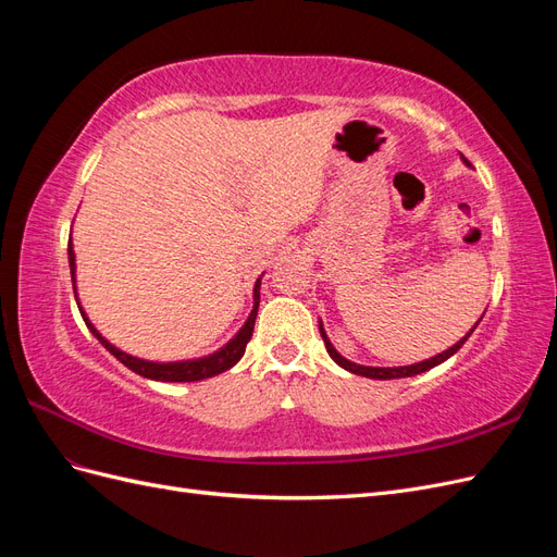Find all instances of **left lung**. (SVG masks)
Returning <instances> with one entry per match:
<instances>
[{
  "label": "left lung",
  "mask_w": 557,
  "mask_h": 557,
  "mask_svg": "<svg viewBox=\"0 0 557 557\" xmlns=\"http://www.w3.org/2000/svg\"><path fill=\"white\" fill-rule=\"evenodd\" d=\"M465 162H467V158H462ZM469 164V162H467ZM481 323V320H479ZM476 323V325H479ZM476 325L471 327L462 339L455 344V346H450L448 350H444V352H440V356H434V358H430V360H425V362H416V364H409V367H364V364H356V362H350V360H346V358H342L339 352L334 350V346L330 344V339H327V334H325V330H323V325H318V330H320V336H323V342H325V348H327V352H330V358L339 364V367H344V369H348V372H352V374H358V376H367V379H379V381H391V379H407V376H416V374H423V372H428V369H432V367H436V364H442L444 360H448L453 352H458L460 348H462V344L469 339V334L476 330Z\"/></svg>",
  "instance_id": "obj_1"
}]
</instances>
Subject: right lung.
I'll use <instances>...</instances> for the list:
<instances>
[{
    "label": "right lung",
    "mask_w": 557,
    "mask_h": 557,
    "mask_svg": "<svg viewBox=\"0 0 557 557\" xmlns=\"http://www.w3.org/2000/svg\"><path fill=\"white\" fill-rule=\"evenodd\" d=\"M70 267H72V283H74V297H76V276H74V272H76V262H74V248H72V239H70ZM252 299H256V305H252V311H250V315H248V320H246V325L237 332V336H234V339L225 346V348H221L218 352H213V356H209V358H199V360H185V362H148V360H139V358H132V356H127V352H123L121 348H115L113 344H109L102 334H99L95 327H92V323L90 320L86 318V311H83L81 307H78V311H81V315H83V320H86V325H88V330L97 336L99 339V344H102L111 356H115L117 360H121L127 369H132V372H137L139 376H144V379H153V381H174V383H185V381H201V379H211V376H215V374H221V372H227L230 367H234L237 364L239 360H242V356H244V350H246V344L250 342V336H252V327H256V315H258V307H260V278H258V283H256V290H252ZM78 301V299H76Z\"/></svg>",
    "instance_id": "add662e5"
}]
</instances>
